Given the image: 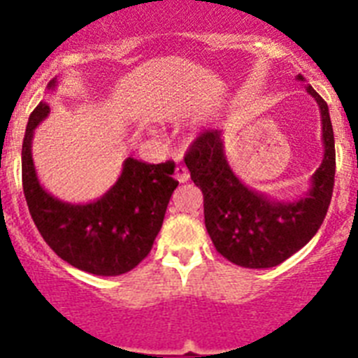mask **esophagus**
I'll return each mask as SVG.
<instances>
[{"instance_id": "1", "label": "esophagus", "mask_w": 358, "mask_h": 358, "mask_svg": "<svg viewBox=\"0 0 358 358\" xmlns=\"http://www.w3.org/2000/svg\"><path fill=\"white\" fill-rule=\"evenodd\" d=\"M176 179L179 182H186L189 179V172L186 166H182V164H177L176 166Z\"/></svg>"}]
</instances>
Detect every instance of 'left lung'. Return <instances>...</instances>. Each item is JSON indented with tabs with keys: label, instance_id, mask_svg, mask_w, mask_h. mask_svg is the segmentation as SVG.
I'll use <instances>...</instances> for the list:
<instances>
[{
	"label": "left lung",
	"instance_id": "obj_1",
	"mask_svg": "<svg viewBox=\"0 0 358 358\" xmlns=\"http://www.w3.org/2000/svg\"><path fill=\"white\" fill-rule=\"evenodd\" d=\"M306 93L321 110L324 157L305 197L280 202L243 185L227 163L218 129L202 132L186 152L189 177L204 195L208 235L215 249L240 267H276L306 245L327 217L335 177L334 129L327 102L312 85Z\"/></svg>",
	"mask_w": 358,
	"mask_h": 358
}]
</instances>
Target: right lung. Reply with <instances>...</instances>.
<instances>
[{
	"label": "right lung",
	"mask_w": 358,
	"mask_h": 358,
	"mask_svg": "<svg viewBox=\"0 0 358 358\" xmlns=\"http://www.w3.org/2000/svg\"><path fill=\"white\" fill-rule=\"evenodd\" d=\"M57 78L48 90H55ZM50 113L41 102L28 118L21 152L23 192L34 224L50 248L73 267L96 276H120L150 252L170 197L179 182L173 161L148 164L127 157L122 176L98 201L71 204L41 186L31 159L34 131Z\"/></svg>",
	"instance_id": "right-lung-1"
}]
</instances>
